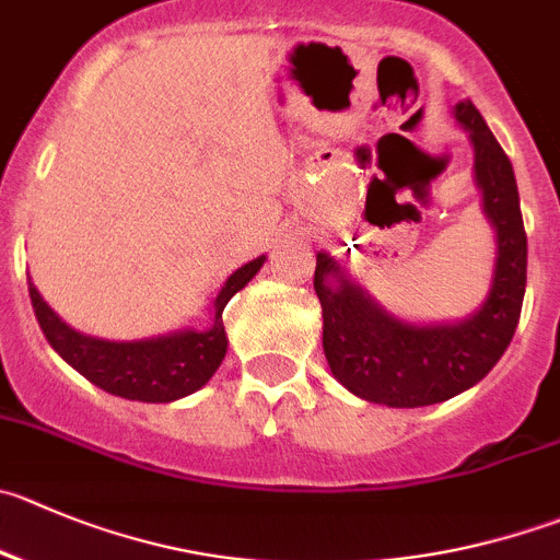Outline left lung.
Returning <instances> with one entry per match:
<instances>
[{
    "label": "left lung",
    "instance_id": "8db88e82",
    "mask_svg": "<svg viewBox=\"0 0 560 560\" xmlns=\"http://www.w3.org/2000/svg\"><path fill=\"white\" fill-rule=\"evenodd\" d=\"M456 120L470 131L483 211L498 231L492 289L476 316L436 327L398 322L360 285L349 283L329 255H316L313 289L322 302L324 354L335 380L365 401L387 407L448 401L494 369L520 322L528 238L514 170L470 101L456 104ZM329 276L336 277L335 287Z\"/></svg>",
    "mask_w": 560,
    "mask_h": 560
}]
</instances>
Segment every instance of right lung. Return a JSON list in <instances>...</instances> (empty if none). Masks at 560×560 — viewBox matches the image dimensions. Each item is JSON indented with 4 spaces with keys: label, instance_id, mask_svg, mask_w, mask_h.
Segmentation results:
<instances>
[{
    "label": "right lung",
    "instance_id": "right-lung-1",
    "mask_svg": "<svg viewBox=\"0 0 560 560\" xmlns=\"http://www.w3.org/2000/svg\"><path fill=\"white\" fill-rule=\"evenodd\" d=\"M264 255L228 277V283L214 300V324L211 329L195 332H173L151 340H131V343H115V340L90 338L77 332L60 322L55 311L40 300L35 285L30 283V300L35 307V318L44 329L51 349L77 369L84 380L93 382L101 390L112 396L129 398V401L167 404L200 390L206 382L220 369L222 357L228 351L225 324L222 311L236 291L258 275L264 266Z\"/></svg>",
    "mask_w": 560,
    "mask_h": 560
}]
</instances>
